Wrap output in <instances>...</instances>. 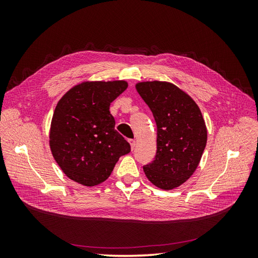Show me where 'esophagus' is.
Here are the masks:
<instances>
[{"label":"esophagus","mask_w":258,"mask_h":258,"mask_svg":"<svg viewBox=\"0 0 258 258\" xmlns=\"http://www.w3.org/2000/svg\"><path fill=\"white\" fill-rule=\"evenodd\" d=\"M129 143H130V146H131V150L134 151L135 147H136V141H135V140H129Z\"/></svg>","instance_id":"34e87169"}]
</instances>
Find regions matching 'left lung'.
<instances>
[{
  "instance_id": "8db88e82",
  "label": "left lung",
  "mask_w": 258,
  "mask_h": 258,
  "mask_svg": "<svg viewBox=\"0 0 258 258\" xmlns=\"http://www.w3.org/2000/svg\"><path fill=\"white\" fill-rule=\"evenodd\" d=\"M136 88L157 124V152L144 173L159 188L173 189L199 165L208 137L205 120L196 102L173 84L143 82Z\"/></svg>"
}]
</instances>
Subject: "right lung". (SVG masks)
Returning a JSON list of instances; mask_svg holds the SVG:
<instances>
[{
  "label": "right lung",
  "instance_id": "right-lung-1",
  "mask_svg": "<svg viewBox=\"0 0 258 258\" xmlns=\"http://www.w3.org/2000/svg\"><path fill=\"white\" fill-rule=\"evenodd\" d=\"M124 81L85 82L60 99L51 119L49 145L64 174L84 186L104 182L130 144L115 130L113 101Z\"/></svg>",
  "mask_w": 258,
  "mask_h": 258
}]
</instances>
